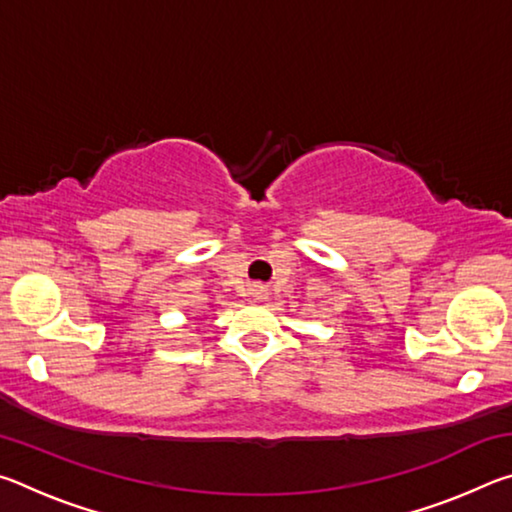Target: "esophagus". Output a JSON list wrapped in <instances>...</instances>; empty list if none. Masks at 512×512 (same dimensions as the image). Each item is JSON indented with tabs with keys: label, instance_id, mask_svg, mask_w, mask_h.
<instances>
[{
	"label": "esophagus",
	"instance_id": "esophagus-1",
	"mask_svg": "<svg viewBox=\"0 0 512 512\" xmlns=\"http://www.w3.org/2000/svg\"><path fill=\"white\" fill-rule=\"evenodd\" d=\"M253 296H255V298H262V289L255 287V289H253Z\"/></svg>",
	"mask_w": 512,
	"mask_h": 512
}]
</instances>
